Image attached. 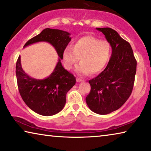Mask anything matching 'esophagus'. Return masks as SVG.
<instances>
[{
    "label": "esophagus",
    "mask_w": 151,
    "mask_h": 151,
    "mask_svg": "<svg viewBox=\"0 0 151 151\" xmlns=\"http://www.w3.org/2000/svg\"><path fill=\"white\" fill-rule=\"evenodd\" d=\"M76 80H77V82H79V83H80V82H82V79H80V78H77V79H76Z\"/></svg>",
    "instance_id": "obj_1"
}]
</instances>
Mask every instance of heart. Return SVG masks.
<instances>
[{
    "label": "heart",
    "instance_id": "1",
    "mask_svg": "<svg viewBox=\"0 0 151 151\" xmlns=\"http://www.w3.org/2000/svg\"><path fill=\"white\" fill-rule=\"evenodd\" d=\"M111 51L109 42L91 36L82 37L75 42L73 47L68 46L64 49L63 59L65 68L68 70L71 69L80 57L81 63L76 69L78 75L99 73L109 61Z\"/></svg>",
    "mask_w": 151,
    "mask_h": 151
}]
</instances>
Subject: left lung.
Listing matches in <instances>:
<instances>
[{"label":"left lung","mask_w":151,"mask_h":151,"mask_svg":"<svg viewBox=\"0 0 151 151\" xmlns=\"http://www.w3.org/2000/svg\"><path fill=\"white\" fill-rule=\"evenodd\" d=\"M96 29L111 44L112 54L104 71L89 81L91 90L86 101L92 111L106 115L119 109L130 96L137 63L129 43L115 30L110 27Z\"/></svg>","instance_id":"left-lung-1"}]
</instances>
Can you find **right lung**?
Returning a JSON list of instances; mask_svg holds the SVG:
<instances>
[{"instance_id":"right-lung-1","label":"right lung","mask_w":151,"mask_h":151,"mask_svg":"<svg viewBox=\"0 0 151 151\" xmlns=\"http://www.w3.org/2000/svg\"><path fill=\"white\" fill-rule=\"evenodd\" d=\"M68 32L46 28L30 39L24 48L32 44L45 42L55 48L59 57L54 71L48 78L38 80L25 72L21 64V57L16 63V77L21 96L27 106L39 115L50 116L60 112L66 103V94L76 83L73 74L61 64L63 52L71 38Z\"/></svg>"}]
</instances>
